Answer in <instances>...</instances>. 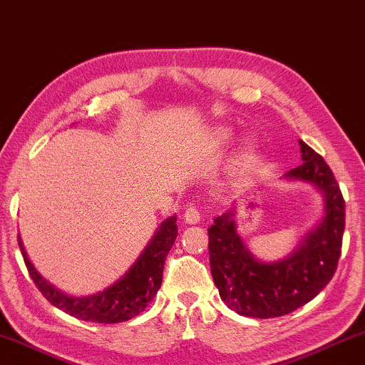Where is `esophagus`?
Returning <instances> with one entry per match:
<instances>
[{
	"label": "esophagus",
	"mask_w": 365,
	"mask_h": 365,
	"mask_svg": "<svg viewBox=\"0 0 365 365\" xmlns=\"http://www.w3.org/2000/svg\"><path fill=\"white\" fill-rule=\"evenodd\" d=\"M185 222H187V224H190V225H196L197 222L201 220V214L197 212V209L195 207V206H188L187 207V211H185Z\"/></svg>",
	"instance_id": "1"
}]
</instances>
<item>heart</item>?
I'll list each match as a JSON object with an SVG mask.
<instances>
[{
  "label": "heart",
  "mask_w": 365,
  "mask_h": 365,
  "mask_svg": "<svg viewBox=\"0 0 365 365\" xmlns=\"http://www.w3.org/2000/svg\"><path fill=\"white\" fill-rule=\"evenodd\" d=\"M222 138H228V132L227 130H224L222 132ZM252 153H255V145L251 143V141H248V143H246L245 146H243V150H242V153H240V156H238V160H246V159H250L251 156H252Z\"/></svg>",
  "instance_id": "1"
}]
</instances>
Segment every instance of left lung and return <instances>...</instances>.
I'll list each match as a JSON object with an SVG mask.
<instances>
[{
	"mask_svg": "<svg viewBox=\"0 0 365 365\" xmlns=\"http://www.w3.org/2000/svg\"><path fill=\"white\" fill-rule=\"evenodd\" d=\"M302 164L287 180L311 183L324 197V215L288 256L274 262L257 259L237 233L235 206L214 219L209 261L222 301L240 316L280 317L316 298L335 274L344 232V200L324 158L299 140Z\"/></svg>",
	"mask_w": 365,
	"mask_h": 365,
	"instance_id": "1",
	"label": "left lung"
}]
</instances>
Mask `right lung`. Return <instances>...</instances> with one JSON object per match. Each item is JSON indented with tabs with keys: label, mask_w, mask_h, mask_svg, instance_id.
<instances>
[{
	"label": "right lung",
	"mask_w": 365,
	"mask_h": 365,
	"mask_svg": "<svg viewBox=\"0 0 365 365\" xmlns=\"http://www.w3.org/2000/svg\"><path fill=\"white\" fill-rule=\"evenodd\" d=\"M177 238V215H170L154 232L130 269L113 285L88 296H72L61 292L38 274L24 248L19 235V248L30 277L41 294L54 307L69 316L96 324H117L137 317L145 311L163 283L164 262Z\"/></svg>",
	"instance_id": "1"
}]
</instances>
